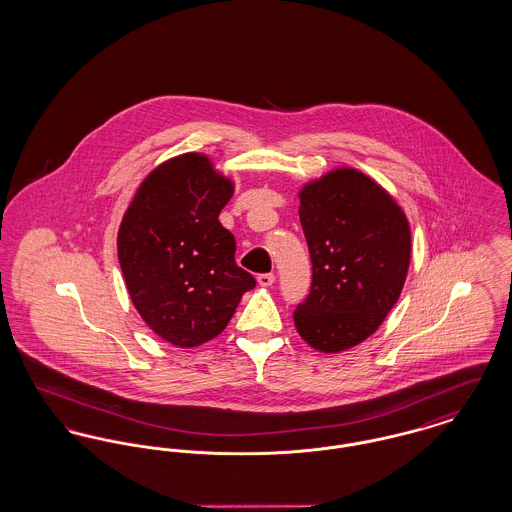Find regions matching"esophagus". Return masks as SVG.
<instances>
[{
  "instance_id": "34e87169",
  "label": "esophagus",
  "mask_w": 512,
  "mask_h": 512,
  "mask_svg": "<svg viewBox=\"0 0 512 512\" xmlns=\"http://www.w3.org/2000/svg\"><path fill=\"white\" fill-rule=\"evenodd\" d=\"M274 274L272 272H263V274H259L257 276V282H259V286H265V288H268V286H272L274 284Z\"/></svg>"
}]
</instances>
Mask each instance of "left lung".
Returning <instances> with one entry per match:
<instances>
[{
  "label": "left lung",
  "instance_id": "1",
  "mask_svg": "<svg viewBox=\"0 0 512 512\" xmlns=\"http://www.w3.org/2000/svg\"><path fill=\"white\" fill-rule=\"evenodd\" d=\"M299 199L313 280L293 322L311 347L338 353L374 334L399 299L411 261L409 222L353 169L322 176Z\"/></svg>",
  "mask_w": 512,
  "mask_h": 512
}]
</instances>
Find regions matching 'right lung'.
Segmentation results:
<instances>
[{
  "label": "right lung",
  "instance_id": "obj_1",
  "mask_svg": "<svg viewBox=\"0 0 512 512\" xmlns=\"http://www.w3.org/2000/svg\"><path fill=\"white\" fill-rule=\"evenodd\" d=\"M232 182L205 155L184 153L142 182L119 230V263L134 307L178 347L213 340L255 278L236 265V240L219 222Z\"/></svg>",
  "mask_w": 512,
  "mask_h": 512
}]
</instances>
